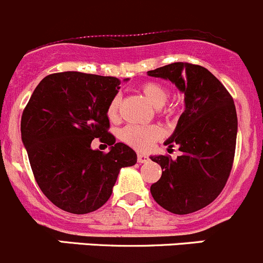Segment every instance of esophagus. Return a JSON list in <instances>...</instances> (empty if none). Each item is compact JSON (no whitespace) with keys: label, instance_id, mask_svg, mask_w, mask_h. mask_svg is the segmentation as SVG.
Listing matches in <instances>:
<instances>
[{"label":"esophagus","instance_id":"obj_1","mask_svg":"<svg viewBox=\"0 0 263 263\" xmlns=\"http://www.w3.org/2000/svg\"><path fill=\"white\" fill-rule=\"evenodd\" d=\"M137 161L139 163H147L148 161H149V157L145 155H142V153H139V155L137 156Z\"/></svg>","mask_w":263,"mask_h":263}]
</instances>
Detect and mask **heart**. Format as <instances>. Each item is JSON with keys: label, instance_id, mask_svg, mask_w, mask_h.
Listing matches in <instances>:
<instances>
[{"label": "heart", "instance_id": "1", "mask_svg": "<svg viewBox=\"0 0 263 263\" xmlns=\"http://www.w3.org/2000/svg\"><path fill=\"white\" fill-rule=\"evenodd\" d=\"M140 92L152 103L155 107L160 108L166 103L168 98V88L158 82H145L140 85ZM121 97L116 95L112 97L107 106V115L110 119H115L119 114ZM175 108L173 106L163 108L165 115L174 114ZM162 137V130L157 125H126L121 129L120 138L124 143L138 151H148L153 143Z\"/></svg>", "mask_w": 263, "mask_h": 263}]
</instances>
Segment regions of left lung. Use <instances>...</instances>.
I'll return each instance as SVG.
<instances>
[{
    "label": "left lung",
    "mask_w": 263,
    "mask_h": 263,
    "mask_svg": "<svg viewBox=\"0 0 263 263\" xmlns=\"http://www.w3.org/2000/svg\"><path fill=\"white\" fill-rule=\"evenodd\" d=\"M148 75L175 83L185 96V111L165 142L183 155L153 156L162 175L151 185L153 199L176 215L204 209L222 192L234 162L238 118L233 97L206 67L174 62Z\"/></svg>",
    "instance_id": "1"
}]
</instances>
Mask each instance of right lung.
<instances>
[{"instance_id":"right-lung-1","label":"right lung","mask_w":263,"mask_h":263,"mask_svg":"<svg viewBox=\"0 0 263 263\" xmlns=\"http://www.w3.org/2000/svg\"><path fill=\"white\" fill-rule=\"evenodd\" d=\"M120 79L78 71L47 75L37 85L22 116V139L33 175L44 196L70 214H89L112 193L121 167L137 155L108 129L107 106ZM95 137L110 153L91 149Z\"/></svg>"}]
</instances>
